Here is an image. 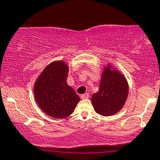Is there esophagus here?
Listing matches in <instances>:
<instances>
[{
	"instance_id": "esophagus-1",
	"label": "esophagus",
	"mask_w": 160,
	"mask_h": 160,
	"mask_svg": "<svg viewBox=\"0 0 160 160\" xmlns=\"http://www.w3.org/2000/svg\"><path fill=\"white\" fill-rule=\"evenodd\" d=\"M81 98H82V99H86V98H89V94L88 93L83 94V95H81Z\"/></svg>"
}]
</instances>
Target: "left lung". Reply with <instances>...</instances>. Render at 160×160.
Masks as SVG:
<instances>
[{"instance_id":"1","label":"left lung","mask_w":160,"mask_h":160,"mask_svg":"<svg viewBox=\"0 0 160 160\" xmlns=\"http://www.w3.org/2000/svg\"><path fill=\"white\" fill-rule=\"evenodd\" d=\"M129 95V85L123 74L107 64L99 83V90L92 96L95 112L103 116L116 114L122 108Z\"/></svg>"}]
</instances>
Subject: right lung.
<instances>
[{
  "label": "right lung",
  "mask_w": 160,
  "mask_h": 160,
  "mask_svg": "<svg viewBox=\"0 0 160 160\" xmlns=\"http://www.w3.org/2000/svg\"><path fill=\"white\" fill-rule=\"evenodd\" d=\"M68 66L64 61H55L44 68L34 85L35 101L48 116L66 118L72 114L80 98L67 84Z\"/></svg>",
  "instance_id": "right-lung-1"
}]
</instances>
